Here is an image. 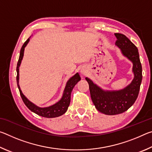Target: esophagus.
Returning <instances> with one entry per match:
<instances>
[{
    "instance_id": "esophagus-1",
    "label": "esophagus",
    "mask_w": 152,
    "mask_h": 152,
    "mask_svg": "<svg viewBox=\"0 0 152 152\" xmlns=\"http://www.w3.org/2000/svg\"><path fill=\"white\" fill-rule=\"evenodd\" d=\"M80 72H81L82 74H83V75H85L86 73V72L85 70H80Z\"/></svg>"
}]
</instances>
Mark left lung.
<instances>
[{
  "instance_id": "obj_1",
  "label": "left lung",
  "mask_w": 152,
  "mask_h": 152,
  "mask_svg": "<svg viewBox=\"0 0 152 152\" xmlns=\"http://www.w3.org/2000/svg\"><path fill=\"white\" fill-rule=\"evenodd\" d=\"M117 41L115 45L122 55L133 64V80L124 88L118 91H107L94 84L91 79L86 78L89 84L92 101L96 109L103 114L114 115L121 114L128 110L134 104L138 96L142 80V67L136 46L121 33H115Z\"/></svg>"
}]
</instances>
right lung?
I'll use <instances>...</instances> for the list:
<instances>
[{"mask_svg": "<svg viewBox=\"0 0 152 152\" xmlns=\"http://www.w3.org/2000/svg\"><path fill=\"white\" fill-rule=\"evenodd\" d=\"M30 37L28 38L27 40L24 43V44L23 45L20 51V55L19 58L17 62V83L18 88L19 90V92L21 96L23 101L26 105L27 107L30 110H31L32 112L35 113V114H37L39 116H42L43 117L46 118H55L60 117L61 115H64L65 113L68 108L70 105V99H71V92L72 91V89L74 87V86L78 83V82L80 80V76L79 74L77 72L76 74L71 77V78L68 80V82H66L65 88L63 92L62 96H61V99L60 101L56 102L55 104H53L51 106L46 107H39L37 106V105L33 103L32 102H31L23 94V92L20 90V86H19V67L20 64H21V61L23 60L24 56V51L25 48L26 47L27 45L29 43L30 40Z\"/></svg>", "mask_w": 152, "mask_h": 152, "instance_id": "add662e5", "label": "right lung"}]
</instances>
